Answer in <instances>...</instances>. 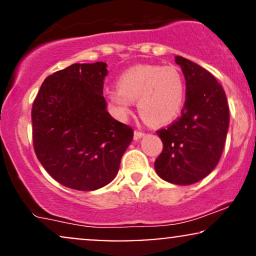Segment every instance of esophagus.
<instances>
[{
	"mask_svg": "<svg viewBox=\"0 0 256 256\" xmlns=\"http://www.w3.org/2000/svg\"><path fill=\"white\" fill-rule=\"evenodd\" d=\"M143 136H144V132H142V131H134V140H140V138H142Z\"/></svg>",
	"mask_w": 256,
	"mask_h": 256,
	"instance_id": "obj_1",
	"label": "esophagus"
}]
</instances>
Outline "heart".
<instances>
[{
    "mask_svg": "<svg viewBox=\"0 0 256 256\" xmlns=\"http://www.w3.org/2000/svg\"><path fill=\"white\" fill-rule=\"evenodd\" d=\"M186 85L174 66L137 64L118 78V88L108 91V98L119 118H128L134 101L138 112L154 125H165L180 114Z\"/></svg>",
    "mask_w": 256,
    "mask_h": 256,
    "instance_id": "obj_1",
    "label": "heart"
}]
</instances>
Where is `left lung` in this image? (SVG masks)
Wrapping results in <instances>:
<instances>
[{
  "label": "left lung",
  "instance_id": "obj_1",
  "mask_svg": "<svg viewBox=\"0 0 256 256\" xmlns=\"http://www.w3.org/2000/svg\"><path fill=\"white\" fill-rule=\"evenodd\" d=\"M185 77L186 94L182 116L156 134L164 144L155 160L158 176L177 185L207 177L222 156L228 130L225 91L212 73L198 64L176 56Z\"/></svg>",
  "mask_w": 256,
  "mask_h": 256
}]
</instances>
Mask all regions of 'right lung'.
<instances>
[{"label":"right lung","mask_w":256,"mask_h":256,"mask_svg":"<svg viewBox=\"0 0 256 256\" xmlns=\"http://www.w3.org/2000/svg\"><path fill=\"white\" fill-rule=\"evenodd\" d=\"M107 64H73L44 79L32 106L38 160L55 180L82 192L116 178L134 138L130 126L108 113L104 98Z\"/></svg>","instance_id":"add662e5"}]
</instances>
